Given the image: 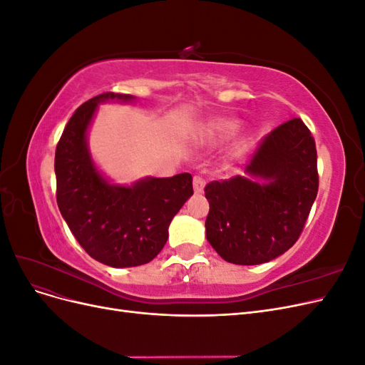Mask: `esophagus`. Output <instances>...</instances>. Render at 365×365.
Wrapping results in <instances>:
<instances>
[{
	"instance_id": "1",
	"label": "esophagus",
	"mask_w": 365,
	"mask_h": 365,
	"mask_svg": "<svg viewBox=\"0 0 365 365\" xmlns=\"http://www.w3.org/2000/svg\"><path fill=\"white\" fill-rule=\"evenodd\" d=\"M204 187H205V180L201 178V176H195L193 178V190L196 195H200L204 192Z\"/></svg>"
}]
</instances>
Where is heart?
I'll return each mask as SVG.
<instances>
[{
	"instance_id": "heart-1",
	"label": "heart",
	"mask_w": 365,
	"mask_h": 365,
	"mask_svg": "<svg viewBox=\"0 0 365 365\" xmlns=\"http://www.w3.org/2000/svg\"><path fill=\"white\" fill-rule=\"evenodd\" d=\"M240 130V121L235 118H215L207 121L205 125L201 126L200 129V135L202 143H207V145H222V143H227L233 137H236ZM252 137H244L239 140L233 150V157H242L244 153L252 146Z\"/></svg>"
}]
</instances>
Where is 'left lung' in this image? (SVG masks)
<instances>
[{
  "instance_id": "obj_1",
  "label": "left lung",
  "mask_w": 365,
  "mask_h": 365,
  "mask_svg": "<svg viewBox=\"0 0 365 365\" xmlns=\"http://www.w3.org/2000/svg\"><path fill=\"white\" fill-rule=\"evenodd\" d=\"M245 172L205 185V235L224 260L260 264L295 244L317 197L311 130L300 118L275 128L260 141Z\"/></svg>"
}]
</instances>
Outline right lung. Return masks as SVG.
Masks as SVG:
<instances>
[{"label":"right lung","mask_w":365,"mask_h":365,"mask_svg":"<svg viewBox=\"0 0 365 365\" xmlns=\"http://www.w3.org/2000/svg\"><path fill=\"white\" fill-rule=\"evenodd\" d=\"M129 94L103 93L82 106L65 126L56 146V200L81 247L113 268H130L155 259L169 237V225L193 195L192 175L143 178L130 185L109 182L88 148V128L98 103L134 102Z\"/></svg>","instance_id":"obj_1"}]
</instances>
